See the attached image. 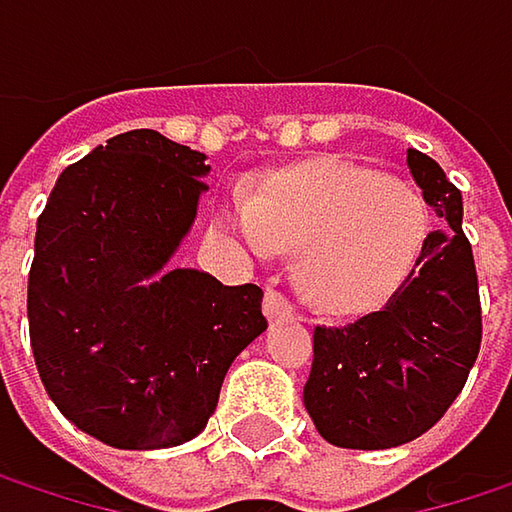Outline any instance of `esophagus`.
Instances as JSON below:
<instances>
[{"label":"esophagus","mask_w":512,"mask_h":512,"mask_svg":"<svg viewBox=\"0 0 512 512\" xmlns=\"http://www.w3.org/2000/svg\"><path fill=\"white\" fill-rule=\"evenodd\" d=\"M263 311H266V317H269V323H278V320H290L293 317V305H290V299L281 293V290H266V296H263Z\"/></svg>","instance_id":"34e87169"}]
</instances>
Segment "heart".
Wrapping results in <instances>:
<instances>
[{
  "label": "heart",
  "mask_w": 512,
  "mask_h": 512,
  "mask_svg": "<svg viewBox=\"0 0 512 512\" xmlns=\"http://www.w3.org/2000/svg\"><path fill=\"white\" fill-rule=\"evenodd\" d=\"M430 228L415 186L347 162L272 174L249 201L225 198L213 210V231L240 255L302 252L299 284L329 314L388 299L424 255Z\"/></svg>",
  "instance_id": "b5f03b06"
}]
</instances>
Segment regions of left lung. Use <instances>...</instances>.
Wrapping results in <instances>:
<instances>
[{
	"label": "left lung",
	"instance_id": "obj_1",
	"mask_svg": "<svg viewBox=\"0 0 512 512\" xmlns=\"http://www.w3.org/2000/svg\"><path fill=\"white\" fill-rule=\"evenodd\" d=\"M406 162L442 228L379 311L314 329L302 400L317 433L338 448L385 451L427 433L480 353V293L460 189L427 154L409 148Z\"/></svg>",
	"mask_w": 512,
	"mask_h": 512
}]
</instances>
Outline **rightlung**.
<instances>
[{
	"instance_id": "right-lung-1",
	"label": "right lung",
	"mask_w": 512,
	"mask_h": 512,
	"mask_svg": "<svg viewBox=\"0 0 512 512\" xmlns=\"http://www.w3.org/2000/svg\"><path fill=\"white\" fill-rule=\"evenodd\" d=\"M204 159L156 130L121 133L61 171L38 219L35 364L58 412L109 448L195 439L231 361L266 329L257 284L165 272L207 189Z\"/></svg>"
}]
</instances>
